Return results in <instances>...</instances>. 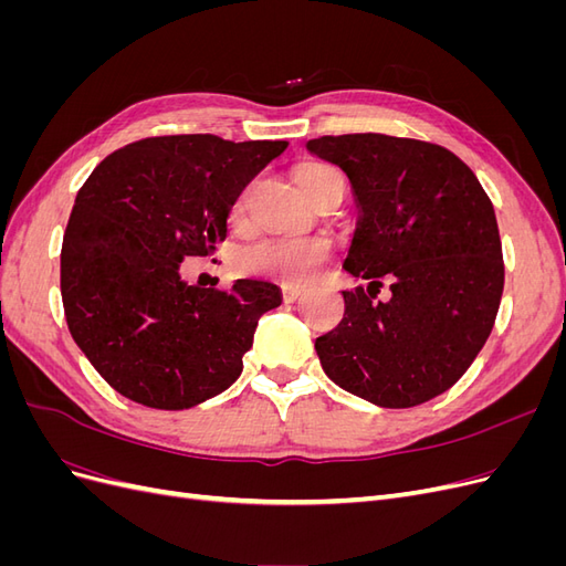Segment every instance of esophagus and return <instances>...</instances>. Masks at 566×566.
<instances>
[{
  "instance_id": "esophagus-1",
  "label": "esophagus",
  "mask_w": 566,
  "mask_h": 566,
  "mask_svg": "<svg viewBox=\"0 0 566 566\" xmlns=\"http://www.w3.org/2000/svg\"><path fill=\"white\" fill-rule=\"evenodd\" d=\"M304 295L302 285H283V300L285 302H297Z\"/></svg>"
}]
</instances>
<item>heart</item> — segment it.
<instances>
[{"label": "heart", "instance_id": "heart-1", "mask_svg": "<svg viewBox=\"0 0 566 566\" xmlns=\"http://www.w3.org/2000/svg\"><path fill=\"white\" fill-rule=\"evenodd\" d=\"M331 165L312 163L304 165L297 172V181L306 184L325 172H331ZM248 191L235 196L231 205V217H241L245 210ZM333 243L323 235H276L256 241L235 254V269L245 276H260L279 283H304L331 260Z\"/></svg>", "mask_w": 566, "mask_h": 566}]
</instances>
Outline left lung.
<instances>
[{
    "label": "left lung",
    "instance_id": "8db88e82",
    "mask_svg": "<svg viewBox=\"0 0 566 566\" xmlns=\"http://www.w3.org/2000/svg\"><path fill=\"white\" fill-rule=\"evenodd\" d=\"M314 156L345 169L358 229L345 269V318L316 337L328 378L382 408H410L451 389L484 347L505 264L493 205L449 148L387 134L318 136ZM382 280L392 297L373 303Z\"/></svg>",
    "mask_w": 566,
    "mask_h": 566
}]
</instances>
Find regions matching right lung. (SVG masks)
Returning a JSON list of instances; mask_svg holds the SVG:
<instances>
[{
    "label": "right lung",
    "instance_id": "add662e5",
    "mask_svg": "<svg viewBox=\"0 0 566 566\" xmlns=\"http://www.w3.org/2000/svg\"><path fill=\"white\" fill-rule=\"evenodd\" d=\"M285 146L148 136L82 184L61 248L63 310L77 347L123 397L184 410L238 380L256 321L281 304L279 287L188 285L179 264L224 241L235 196Z\"/></svg>",
    "mask_w": 566,
    "mask_h": 566
}]
</instances>
